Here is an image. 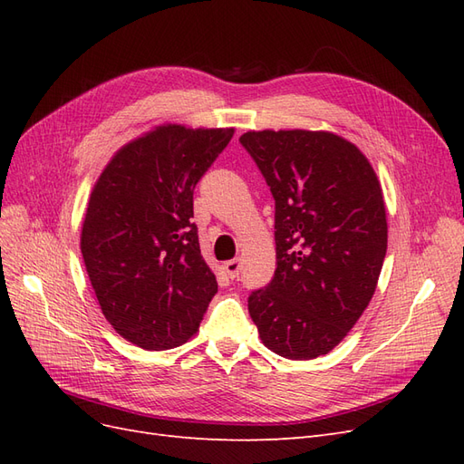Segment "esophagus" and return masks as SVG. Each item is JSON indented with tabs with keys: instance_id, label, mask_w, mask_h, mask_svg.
Masks as SVG:
<instances>
[{
	"instance_id": "esophagus-1",
	"label": "esophagus",
	"mask_w": 464,
	"mask_h": 464,
	"mask_svg": "<svg viewBox=\"0 0 464 464\" xmlns=\"http://www.w3.org/2000/svg\"><path fill=\"white\" fill-rule=\"evenodd\" d=\"M222 269H224V273H227L228 278H236L237 275L242 273V261L240 259H230V261L222 265Z\"/></svg>"
}]
</instances>
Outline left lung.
Instances as JSON below:
<instances>
[{
  "label": "left lung",
  "mask_w": 464,
  "mask_h": 464,
  "mask_svg": "<svg viewBox=\"0 0 464 464\" xmlns=\"http://www.w3.org/2000/svg\"><path fill=\"white\" fill-rule=\"evenodd\" d=\"M240 143L275 198L276 271L247 310L263 344L290 360L331 353L366 310L387 254L382 184L331 131H247Z\"/></svg>",
  "instance_id": "left-lung-1"
}]
</instances>
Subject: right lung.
I'll return each mask as SVG.
<instances>
[{
    "label": "right lung",
    "instance_id": "obj_1",
    "mask_svg": "<svg viewBox=\"0 0 464 464\" xmlns=\"http://www.w3.org/2000/svg\"><path fill=\"white\" fill-rule=\"evenodd\" d=\"M232 135L157 125L123 145L91 191L82 261L104 317L135 346L188 343L218 290L191 222L193 189Z\"/></svg>",
    "mask_w": 464,
    "mask_h": 464
}]
</instances>
